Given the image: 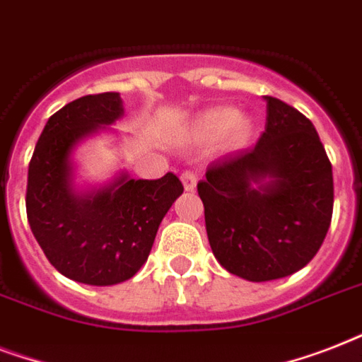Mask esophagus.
Masks as SVG:
<instances>
[{
    "instance_id": "obj_1",
    "label": "esophagus",
    "mask_w": 362,
    "mask_h": 362,
    "mask_svg": "<svg viewBox=\"0 0 362 362\" xmlns=\"http://www.w3.org/2000/svg\"><path fill=\"white\" fill-rule=\"evenodd\" d=\"M180 180H182V184H184V187H186V192H193V189H195V186H197V175H195V173H192V170L182 173Z\"/></svg>"
}]
</instances>
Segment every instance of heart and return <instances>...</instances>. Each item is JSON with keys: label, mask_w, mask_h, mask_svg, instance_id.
Instances as JSON below:
<instances>
[{"label": "heart", "mask_w": 362, "mask_h": 362, "mask_svg": "<svg viewBox=\"0 0 362 362\" xmlns=\"http://www.w3.org/2000/svg\"><path fill=\"white\" fill-rule=\"evenodd\" d=\"M192 131L199 141H218L226 136L231 146H242L252 139L253 120L250 116L238 115L233 107H216L199 116Z\"/></svg>", "instance_id": "obj_1"}]
</instances>
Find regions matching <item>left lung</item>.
Instances as JSON below:
<instances>
[{"label":"left lung","mask_w":362,"mask_h":362,"mask_svg":"<svg viewBox=\"0 0 362 362\" xmlns=\"http://www.w3.org/2000/svg\"><path fill=\"white\" fill-rule=\"evenodd\" d=\"M257 144L216 159L197 184L216 259L247 281L297 272L314 259L332 218V167L312 122L264 95Z\"/></svg>","instance_id":"obj_1"}]
</instances>
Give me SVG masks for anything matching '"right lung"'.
Segmentation results:
<instances>
[{
    "instance_id": "1",
    "label": "right lung",
    "mask_w": 362,
    "mask_h": 362,
    "mask_svg": "<svg viewBox=\"0 0 362 362\" xmlns=\"http://www.w3.org/2000/svg\"><path fill=\"white\" fill-rule=\"evenodd\" d=\"M122 116L116 92L71 101L48 118L28 169L25 210L33 237L54 269L88 286L133 278L146 263L159 223L184 192L173 173L158 180L120 173L105 186H75V148Z\"/></svg>"
}]
</instances>
